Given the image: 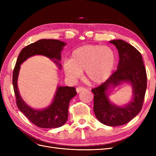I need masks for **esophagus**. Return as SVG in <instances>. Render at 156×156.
<instances>
[{
	"label": "esophagus",
	"mask_w": 156,
	"mask_h": 156,
	"mask_svg": "<svg viewBox=\"0 0 156 156\" xmlns=\"http://www.w3.org/2000/svg\"><path fill=\"white\" fill-rule=\"evenodd\" d=\"M83 90H86V88H84V87H77L76 88V91H77V93L81 92V91H83Z\"/></svg>",
	"instance_id": "34e87169"
}]
</instances>
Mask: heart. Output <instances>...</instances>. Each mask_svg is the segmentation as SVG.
I'll return each mask as SVG.
<instances>
[{
	"mask_svg": "<svg viewBox=\"0 0 156 156\" xmlns=\"http://www.w3.org/2000/svg\"><path fill=\"white\" fill-rule=\"evenodd\" d=\"M116 64V53L110 47L87 45L72 52L69 61L64 64V70L71 79L79 78L85 71L87 81L99 84L110 77Z\"/></svg>",
	"mask_w": 156,
	"mask_h": 156,
	"instance_id": "1",
	"label": "heart"
}]
</instances>
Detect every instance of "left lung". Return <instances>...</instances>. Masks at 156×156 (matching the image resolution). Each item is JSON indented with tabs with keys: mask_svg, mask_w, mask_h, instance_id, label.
Instances as JSON below:
<instances>
[{
	"mask_svg": "<svg viewBox=\"0 0 156 156\" xmlns=\"http://www.w3.org/2000/svg\"><path fill=\"white\" fill-rule=\"evenodd\" d=\"M119 50V63L117 70L106 81L92 89L94 93V112L101 123L108 126H118L127 124L141 111L147 86V76L142 55L140 52L125 41H110ZM122 82L131 84L133 98L123 107L110 103L107 93L108 88Z\"/></svg>",
	"mask_w": 156,
	"mask_h": 156,
	"instance_id": "obj_1",
	"label": "left lung"
}]
</instances>
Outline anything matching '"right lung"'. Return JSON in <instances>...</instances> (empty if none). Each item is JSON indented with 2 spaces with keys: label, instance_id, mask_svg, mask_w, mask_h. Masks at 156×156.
<instances>
[{
  "label": "right lung",
  "instance_id": "add662e5",
  "mask_svg": "<svg viewBox=\"0 0 156 156\" xmlns=\"http://www.w3.org/2000/svg\"><path fill=\"white\" fill-rule=\"evenodd\" d=\"M65 45L64 42L60 40L42 39L26 46L19 55L13 72L12 83L18 108L32 123L41 128H56L66 122L69 101L77 94L75 88L58 87L54 100L48 107L42 110L34 109L22 100L18 90L17 78L20 65L28 58L36 55H44L50 59L59 61L61 60V51ZM54 61L61 68L58 61Z\"/></svg>",
  "mask_w": 156,
  "mask_h": 156
}]
</instances>
